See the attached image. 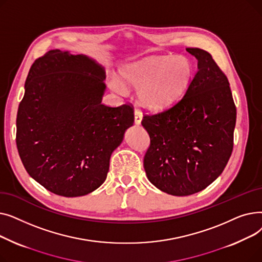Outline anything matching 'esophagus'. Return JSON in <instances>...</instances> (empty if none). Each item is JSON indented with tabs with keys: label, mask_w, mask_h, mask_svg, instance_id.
Instances as JSON below:
<instances>
[{
	"label": "esophagus",
	"mask_w": 262,
	"mask_h": 262,
	"mask_svg": "<svg viewBox=\"0 0 262 262\" xmlns=\"http://www.w3.org/2000/svg\"><path fill=\"white\" fill-rule=\"evenodd\" d=\"M142 121V114L139 112V110H135V123L137 125H139L141 124Z\"/></svg>",
	"instance_id": "1"
}]
</instances>
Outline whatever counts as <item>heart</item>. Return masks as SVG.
<instances>
[{
  "label": "heart",
  "instance_id": "obj_1",
  "mask_svg": "<svg viewBox=\"0 0 262 262\" xmlns=\"http://www.w3.org/2000/svg\"><path fill=\"white\" fill-rule=\"evenodd\" d=\"M192 77V64L184 56H161L139 60L124 67L120 82L112 86L118 92L124 88L138 90L140 103L160 110L171 106L187 89Z\"/></svg>",
  "mask_w": 262,
  "mask_h": 262
}]
</instances>
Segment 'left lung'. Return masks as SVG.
Listing matches in <instances>:
<instances>
[{
	"label": "left lung",
	"mask_w": 262,
	"mask_h": 262,
	"mask_svg": "<svg viewBox=\"0 0 262 262\" xmlns=\"http://www.w3.org/2000/svg\"><path fill=\"white\" fill-rule=\"evenodd\" d=\"M186 50L198 59V72L185 95L141 122L150 140L143 160L148 181L176 196L194 194L221 175L232 152L237 117L229 81L211 55Z\"/></svg>",
	"instance_id": "obj_1"
}]
</instances>
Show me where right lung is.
<instances>
[{"mask_svg":"<svg viewBox=\"0 0 262 262\" xmlns=\"http://www.w3.org/2000/svg\"><path fill=\"white\" fill-rule=\"evenodd\" d=\"M104 79V68L93 59L60 50L30 69L16 142L26 172L55 194L74 198L98 189L134 124L132 105L102 104Z\"/></svg>","mask_w":262,"mask_h":262,"instance_id":"right-lung-1","label":"right lung"}]
</instances>
